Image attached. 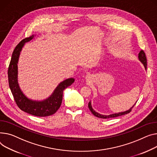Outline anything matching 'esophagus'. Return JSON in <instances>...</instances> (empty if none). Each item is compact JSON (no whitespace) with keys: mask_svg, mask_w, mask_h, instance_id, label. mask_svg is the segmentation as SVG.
I'll return each instance as SVG.
<instances>
[{"mask_svg":"<svg viewBox=\"0 0 157 157\" xmlns=\"http://www.w3.org/2000/svg\"><path fill=\"white\" fill-rule=\"evenodd\" d=\"M91 78V75H87V76H86V79L87 80H90Z\"/></svg>","mask_w":157,"mask_h":157,"instance_id":"esophagus-1","label":"esophagus"}]
</instances>
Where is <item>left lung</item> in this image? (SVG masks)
Returning a JSON list of instances; mask_svg holds the SVG:
<instances>
[{
    "label": "left lung",
    "instance_id": "8db88e82",
    "mask_svg": "<svg viewBox=\"0 0 157 157\" xmlns=\"http://www.w3.org/2000/svg\"><path fill=\"white\" fill-rule=\"evenodd\" d=\"M138 59H139L140 61L143 64V66H144V68H145V70L147 71V57H146L145 53H144L143 50H141V51L140 52V53L138 54ZM135 104H136V103H135ZM135 104H134V105H135ZM134 105L132 107H131L129 110H126V111L122 112H118V113H112V114H110V115H102V114H100V113H99L95 112V110H94L92 108L91 101H90V102H89V103H88V107H89L90 110L91 112V113H92L95 116H96V117H99V118H101V119H109V118L117 117H119V116H123V115L129 113L131 111V109H132V108L134 106Z\"/></svg>",
    "mask_w": 157,
    "mask_h": 157
}]
</instances>
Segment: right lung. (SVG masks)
<instances>
[{"mask_svg": "<svg viewBox=\"0 0 157 157\" xmlns=\"http://www.w3.org/2000/svg\"><path fill=\"white\" fill-rule=\"evenodd\" d=\"M33 35L21 41L14 48L8 68L9 88L18 107L23 111L37 117H47L55 113L61 105L64 90L75 82L74 78H69L62 81L56 88L52 95L41 100H33L28 98L20 89L17 81V64L21 52L25 43L32 40Z\"/></svg>", "mask_w": 157, "mask_h": 157, "instance_id": "obj_1", "label": "right lung"}]
</instances>
